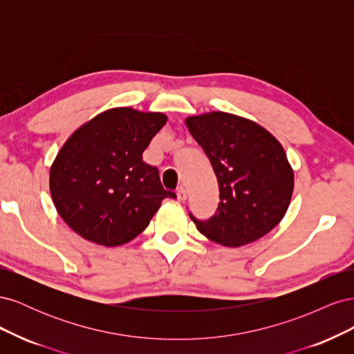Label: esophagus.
<instances>
[{"label":"esophagus","instance_id":"1","mask_svg":"<svg viewBox=\"0 0 354 354\" xmlns=\"http://www.w3.org/2000/svg\"><path fill=\"white\" fill-rule=\"evenodd\" d=\"M177 198L178 201H185L187 198V194H186V189L183 186L177 187Z\"/></svg>","mask_w":354,"mask_h":354}]
</instances>
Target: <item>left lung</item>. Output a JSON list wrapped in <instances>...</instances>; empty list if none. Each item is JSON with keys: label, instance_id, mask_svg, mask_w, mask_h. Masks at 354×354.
I'll return each instance as SVG.
<instances>
[{"label": "left lung", "instance_id": "8db88e82", "mask_svg": "<svg viewBox=\"0 0 354 354\" xmlns=\"http://www.w3.org/2000/svg\"><path fill=\"white\" fill-rule=\"evenodd\" d=\"M186 125L216 173L218 208L208 220L189 212L196 229L224 246L260 239L289 207L294 173L281 143L245 118L211 112L187 118Z\"/></svg>", "mask_w": 354, "mask_h": 354}]
</instances>
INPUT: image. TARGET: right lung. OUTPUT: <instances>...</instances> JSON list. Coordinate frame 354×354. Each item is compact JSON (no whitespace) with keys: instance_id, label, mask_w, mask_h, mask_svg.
<instances>
[{"instance_id":"obj_1","label":"right lung","mask_w":354,"mask_h":354,"mask_svg":"<svg viewBox=\"0 0 354 354\" xmlns=\"http://www.w3.org/2000/svg\"><path fill=\"white\" fill-rule=\"evenodd\" d=\"M165 122L164 113L118 108L68 138L50 169V192L73 232L99 245H124L147 227L162 199L176 198L143 160Z\"/></svg>"}]
</instances>
